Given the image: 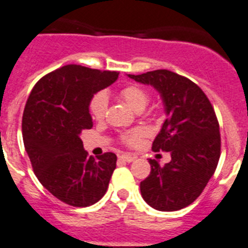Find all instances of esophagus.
<instances>
[{
  "instance_id": "obj_1",
  "label": "esophagus",
  "mask_w": 248,
  "mask_h": 248,
  "mask_svg": "<svg viewBox=\"0 0 248 248\" xmlns=\"http://www.w3.org/2000/svg\"><path fill=\"white\" fill-rule=\"evenodd\" d=\"M119 158L122 160H124V162H126V163H132V162H134V160H135V156L129 155V154H122Z\"/></svg>"
}]
</instances>
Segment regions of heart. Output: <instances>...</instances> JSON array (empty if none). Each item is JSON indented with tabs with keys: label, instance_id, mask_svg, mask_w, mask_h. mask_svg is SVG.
<instances>
[{
	"label": "heart",
	"instance_id": "b5f03b06",
	"mask_svg": "<svg viewBox=\"0 0 248 248\" xmlns=\"http://www.w3.org/2000/svg\"><path fill=\"white\" fill-rule=\"evenodd\" d=\"M120 99L125 101L129 107L135 111H143L149 104L150 96L147 89L137 84H130L120 89ZM108 110V95L104 92H98L94 94L89 101V113L92 118L96 122H100L105 118ZM144 135L143 129H134L130 132H126L122 135V140L128 145H135L139 139Z\"/></svg>",
	"mask_w": 248,
	"mask_h": 248
}]
</instances>
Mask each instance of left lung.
<instances>
[{
	"instance_id": "obj_1",
	"label": "left lung",
	"mask_w": 248,
	"mask_h": 248,
	"mask_svg": "<svg viewBox=\"0 0 248 248\" xmlns=\"http://www.w3.org/2000/svg\"><path fill=\"white\" fill-rule=\"evenodd\" d=\"M129 78L154 86L168 115L152 150L170 152L172 160L162 167L149 159L152 169L140 182L141 197L163 212L185 208L201 196L218 164L221 134L215 109L200 86L169 70Z\"/></svg>"
}]
</instances>
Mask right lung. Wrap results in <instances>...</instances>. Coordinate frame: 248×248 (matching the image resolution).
<instances>
[{
  "label": "right lung",
  "instance_id": "add662e5",
  "mask_svg": "<svg viewBox=\"0 0 248 248\" xmlns=\"http://www.w3.org/2000/svg\"><path fill=\"white\" fill-rule=\"evenodd\" d=\"M118 71L66 65L36 82L22 115L23 144L35 175L61 202L92 206L103 198L116 167L111 152L84 150L80 133L93 126L89 101L111 85Z\"/></svg>",
  "mask_w": 248,
  "mask_h": 248
}]
</instances>
